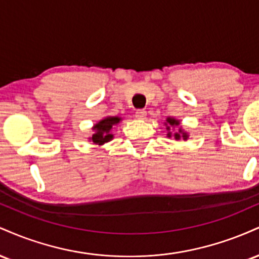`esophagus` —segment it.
I'll list each match as a JSON object with an SVG mask.
<instances>
[{
    "mask_svg": "<svg viewBox=\"0 0 259 259\" xmlns=\"http://www.w3.org/2000/svg\"><path fill=\"white\" fill-rule=\"evenodd\" d=\"M135 117L140 120L146 119V111H145V109H138L135 113Z\"/></svg>",
    "mask_w": 259,
    "mask_h": 259,
    "instance_id": "34e87169",
    "label": "esophagus"
}]
</instances>
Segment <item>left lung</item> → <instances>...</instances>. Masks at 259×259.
I'll list each match as a JSON object with an SVG mask.
<instances>
[{
    "mask_svg": "<svg viewBox=\"0 0 259 259\" xmlns=\"http://www.w3.org/2000/svg\"><path fill=\"white\" fill-rule=\"evenodd\" d=\"M164 124H165V129H167V132H168V134H167L168 138H171V136H174L175 140H180V139L187 140V138H189L187 133L184 132V130L181 129V127H179V129H178L177 133L171 134V132H170L171 126H179L180 125V121L179 120L174 119V118H171V117H168L167 118V123H164Z\"/></svg>",
    "mask_w": 259,
    "mask_h": 259,
    "instance_id": "1",
    "label": "left lung"
}]
</instances>
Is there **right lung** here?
Segmentation results:
<instances>
[{
	"instance_id": "add662e5",
	"label": "right lung",
	"mask_w": 259,
	"mask_h": 259,
	"mask_svg": "<svg viewBox=\"0 0 259 259\" xmlns=\"http://www.w3.org/2000/svg\"><path fill=\"white\" fill-rule=\"evenodd\" d=\"M120 120V117H107L105 119L100 120L97 124H95L92 127L95 130V134L90 138L91 141L94 144L100 145V146L111 141L113 139V134H111L112 127L113 125H117Z\"/></svg>"
}]
</instances>
